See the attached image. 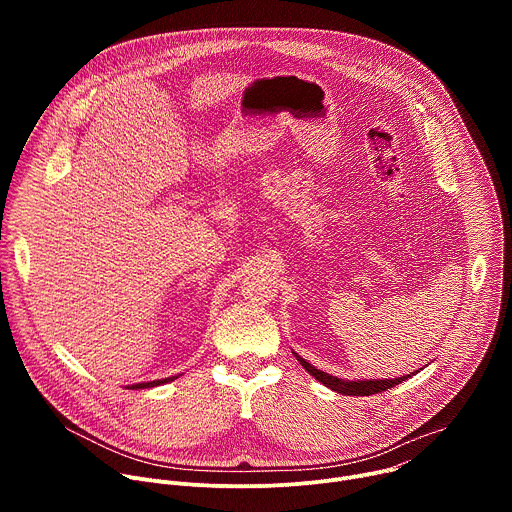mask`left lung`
Returning a JSON list of instances; mask_svg holds the SVG:
<instances>
[{
    "mask_svg": "<svg viewBox=\"0 0 512 512\" xmlns=\"http://www.w3.org/2000/svg\"><path fill=\"white\" fill-rule=\"evenodd\" d=\"M296 354V352H294ZM296 358L300 360L302 367L316 379L320 381L322 385H326L328 389L340 393V395H352V397H367V395H375V393H383L399 383H403L405 379H409L411 375H405V377H397V379H373V381H344V379H338V377H332L320 369H316L314 364L306 362L300 354H296Z\"/></svg>",
    "mask_w": 512,
    "mask_h": 512,
    "instance_id": "left-lung-1",
    "label": "left lung"
}]
</instances>
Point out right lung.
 Masks as SVG:
<instances>
[{"label": "right lung", "mask_w": 512, "mask_h": 512, "mask_svg": "<svg viewBox=\"0 0 512 512\" xmlns=\"http://www.w3.org/2000/svg\"><path fill=\"white\" fill-rule=\"evenodd\" d=\"M176 377H168V379H160V381H150V383H137V385H131L129 389H150V387H158V385H164L168 381H174Z\"/></svg>", "instance_id": "1"}]
</instances>
